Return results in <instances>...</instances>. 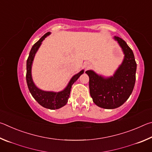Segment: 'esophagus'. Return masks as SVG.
Segmentation results:
<instances>
[{
	"mask_svg": "<svg viewBox=\"0 0 152 152\" xmlns=\"http://www.w3.org/2000/svg\"><path fill=\"white\" fill-rule=\"evenodd\" d=\"M90 67V64L89 63H87V64H85V68H88Z\"/></svg>",
	"mask_w": 152,
	"mask_h": 152,
	"instance_id": "esophagus-1",
	"label": "esophagus"
}]
</instances>
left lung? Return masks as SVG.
I'll use <instances>...</instances> for the list:
<instances>
[{"label": "left lung", "mask_w": 152, "mask_h": 152, "mask_svg": "<svg viewBox=\"0 0 152 152\" xmlns=\"http://www.w3.org/2000/svg\"><path fill=\"white\" fill-rule=\"evenodd\" d=\"M114 38L125 53L124 60L114 76L104 78L92 70L86 72L89 76L90 94L92 101L97 106L109 109L121 106L130 96L135 86L137 69L132 49L121 37L115 36Z\"/></svg>", "instance_id": "8db88e82"}]
</instances>
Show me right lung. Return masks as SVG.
<instances>
[{
    "mask_svg": "<svg viewBox=\"0 0 152 152\" xmlns=\"http://www.w3.org/2000/svg\"><path fill=\"white\" fill-rule=\"evenodd\" d=\"M50 32L42 36L40 38L39 41H37L31 50L29 52V57L27 60V73H26V80L28 88L31 94L36 100L38 103L42 107L49 109H58L64 106L67 102H68V99L70 97V91L72 84L74 82L77 80V79L79 78V76L83 74L84 70L80 72L78 74H76L75 76L72 77L71 80L69 82L68 85L63 91L60 92H45L43 91L42 90L37 88V87L33 83L31 78V65L32 62L34 58L36 51H37L38 48L42 43V41L45 39V37H47L48 35H50Z\"/></svg>",
    "mask_w": 152,
    "mask_h": 152,
    "instance_id": "1",
    "label": "right lung"
}]
</instances>
